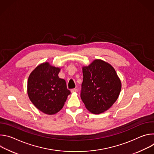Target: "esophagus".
I'll list each match as a JSON object with an SVG mask.
<instances>
[{"mask_svg": "<svg viewBox=\"0 0 154 154\" xmlns=\"http://www.w3.org/2000/svg\"><path fill=\"white\" fill-rule=\"evenodd\" d=\"M71 93H76L78 91V90L76 88H73L71 90Z\"/></svg>", "mask_w": 154, "mask_h": 154, "instance_id": "obj_1", "label": "esophagus"}]
</instances>
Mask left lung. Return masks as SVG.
Wrapping results in <instances>:
<instances>
[{
	"mask_svg": "<svg viewBox=\"0 0 154 154\" xmlns=\"http://www.w3.org/2000/svg\"><path fill=\"white\" fill-rule=\"evenodd\" d=\"M83 79L80 93L86 109L93 114L106 111L116 101L121 82L111 64L95 60L82 68Z\"/></svg>",
	"mask_w": 154,
	"mask_h": 154,
	"instance_id": "8db88e82",
	"label": "left lung"
}]
</instances>
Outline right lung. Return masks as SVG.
Wrapping results in <instances>:
<instances>
[{"instance_id": "right-lung-1", "label": "right lung", "mask_w": 154, "mask_h": 154, "mask_svg": "<svg viewBox=\"0 0 154 154\" xmlns=\"http://www.w3.org/2000/svg\"><path fill=\"white\" fill-rule=\"evenodd\" d=\"M60 68L43 63L31 72L27 93L33 104L42 112L54 115L60 111L71 92L66 81L58 77Z\"/></svg>"}]
</instances>
